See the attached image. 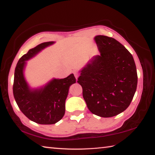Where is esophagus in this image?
Masks as SVG:
<instances>
[{
    "mask_svg": "<svg viewBox=\"0 0 155 155\" xmlns=\"http://www.w3.org/2000/svg\"><path fill=\"white\" fill-rule=\"evenodd\" d=\"M74 77L76 78V79L77 80V78L78 77V73L77 71H75V72H74Z\"/></svg>",
    "mask_w": 155,
    "mask_h": 155,
    "instance_id": "obj_1",
    "label": "esophagus"
}]
</instances>
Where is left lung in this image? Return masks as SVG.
<instances>
[{"mask_svg":"<svg viewBox=\"0 0 155 155\" xmlns=\"http://www.w3.org/2000/svg\"><path fill=\"white\" fill-rule=\"evenodd\" d=\"M100 55L94 57L81 71L77 83L92 113L112 117L129 106L137 87V72L132 54L114 38L94 37Z\"/></svg>","mask_w":155,"mask_h":155,"instance_id":"obj_1","label":"left lung"}]
</instances>
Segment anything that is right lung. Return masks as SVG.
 Masks as SVG:
<instances>
[{"mask_svg":"<svg viewBox=\"0 0 155 155\" xmlns=\"http://www.w3.org/2000/svg\"><path fill=\"white\" fill-rule=\"evenodd\" d=\"M54 42H46L30 49L19 59L15 71L13 94L20 110L31 120L41 124H55L63 117L69 87L76 83L73 74L62 79L53 78L45 86L32 89L23 71L27 62Z\"/></svg>","mask_w":155,"mask_h":155,"instance_id":"add662e5","label":"right lung"}]
</instances>
